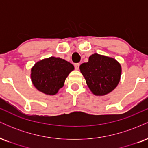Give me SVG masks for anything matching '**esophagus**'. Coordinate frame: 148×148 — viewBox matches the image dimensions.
I'll return each instance as SVG.
<instances>
[{"mask_svg": "<svg viewBox=\"0 0 148 148\" xmlns=\"http://www.w3.org/2000/svg\"><path fill=\"white\" fill-rule=\"evenodd\" d=\"M79 66H80V64L79 63H76L74 64V67H75V69L76 70H79Z\"/></svg>", "mask_w": 148, "mask_h": 148, "instance_id": "34e87169", "label": "esophagus"}]
</instances>
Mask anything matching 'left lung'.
Returning <instances> with one entry per match:
<instances>
[{"mask_svg": "<svg viewBox=\"0 0 148 148\" xmlns=\"http://www.w3.org/2000/svg\"><path fill=\"white\" fill-rule=\"evenodd\" d=\"M79 68L95 95L108 94L120 82L121 66L113 58L94 53L89 57L88 62L81 64Z\"/></svg>", "mask_w": 148, "mask_h": 148, "instance_id": "obj_1", "label": "left lung"}]
</instances>
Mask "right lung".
Returning a JSON list of instances; mask_svg holds the SVG:
<instances>
[{
    "label": "right lung",
    "mask_w": 148,
    "mask_h": 148,
    "mask_svg": "<svg viewBox=\"0 0 148 148\" xmlns=\"http://www.w3.org/2000/svg\"><path fill=\"white\" fill-rule=\"evenodd\" d=\"M74 69L72 64L60 58L43 59L32 67V82L39 91L54 95L64 86L66 78Z\"/></svg>",
    "instance_id": "add662e5"
}]
</instances>
